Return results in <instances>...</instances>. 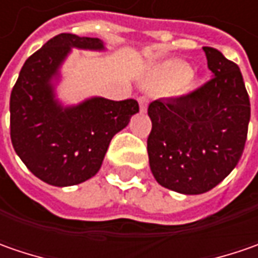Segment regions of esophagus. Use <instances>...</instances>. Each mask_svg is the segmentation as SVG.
Wrapping results in <instances>:
<instances>
[{
    "instance_id": "obj_1",
    "label": "esophagus",
    "mask_w": 258,
    "mask_h": 258,
    "mask_svg": "<svg viewBox=\"0 0 258 258\" xmlns=\"http://www.w3.org/2000/svg\"><path fill=\"white\" fill-rule=\"evenodd\" d=\"M138 102H139V107H141V110H142V112H146V109H148V103H149L148 97L141 96V97L138 99Z\"/></svg>"
}]
</instances>
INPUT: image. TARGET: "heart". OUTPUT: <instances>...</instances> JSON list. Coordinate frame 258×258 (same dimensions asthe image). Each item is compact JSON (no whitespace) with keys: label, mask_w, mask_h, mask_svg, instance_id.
<instances>
[{"label":"heart","mask_w":258,"mask_h":258,"mask_svg":"<svg viewBox=\"0 0 258 258\" xmlns=\"http://www.w3.org/2000/svg\"><path fill=\"white\" fill-rule=\"evenodd\" d=\"M156 79L164 85H176L179 83L181 92H188L194 86V77L189 67L182 61H168L156 70Z\"/></svg>","instance_id":"heart-1"}]
</instances>
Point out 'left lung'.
I'll return each mask as SVG.
<instances>
[{"mask_svg":"<svg viewBox=\"0 0 258 258\" xmlns=\"http://www.w3.org/2000/svg\"><path fill=\"white\" fill-rule=\"evenodd\" d=\"M213 79L192 93L158 99L148 107L149 165L162 186L204 194L238 164L247 139L250 99L238 66L203 47Z\"/></svg>","mask_w":258,"mask_h":258,"instance_id":"8db88e82","label":"left lung"}]
</instances>
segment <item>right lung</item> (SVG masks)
I'll use <instances>...</instances> for the list:
<instances>
[{
  "mask_svg": "<svg viewBox=\"0 0 258 258\" xmlns=\"http://www.w3.org/2000/svg\"><path fill=\"white\" fill-rule=\"evenodd\" d=\"M72 48L104 50L100 38L63 33L25 60L10 97L14 151L45 183L70 186L99 172L114 135L139 112L135 99L90 97L76 106L55 99L53 80Z\"/></svg>",
  "mask_w": 258,
  "mask_h": 258,
  "instance_id": "add662e5",
  "label": "right lung"
}]
</instances>
